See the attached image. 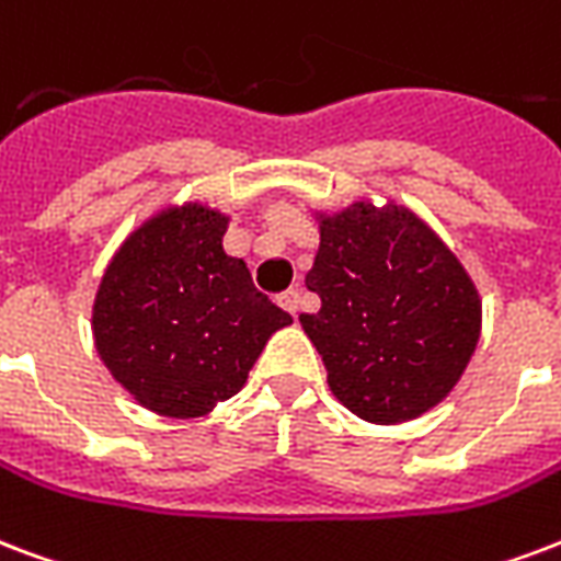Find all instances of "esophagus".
<instances>
[{
    "label": "esophagus",
    "instance_id": "esophagus-1",
    "mask_svg": "<svg viewBox=\"0 0 561 561\" xmlns=\"http://www.w3.org/2000/svg\"><path fill=\"white\" fill-rule=\"evenodd\" d=\"M279 306L285 311H290V314H297V309H299V290L297 288H288L285 290V294H279Z\"/></svg>",
    "mask_w": 561,
    "mask_h": 561
}]
</instances>
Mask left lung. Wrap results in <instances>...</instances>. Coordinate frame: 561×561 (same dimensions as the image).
Instances as JSON below:
<instances>
[{"label": "left lung", "instance_id": "8db88e82", "mask_svg": "<svg viewBox=\"0 0 561 561\" xmlns=\"http://www.w3.org/2000/svg\"><path fill=\"white\" fill-rule=\"evenodd\" d=\"M299 323L332 394L370 423L412 421L450 394L480 341V297L459 259L405 208L356 203L320 224Z\"/></svg>", "mask_w": 561, "mask_h": 561}]
</instances>
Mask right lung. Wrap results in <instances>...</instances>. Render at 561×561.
I'll use <instances>...</instances> for the list:
<instances>
[{"label": "right lung", "mask_w": 561, "mask_h": 561, "mask_svg": "<svg viewBox=\"0 0 561 561\" xmlns=\"http://www.w3.org/2000/svg\"><path fill=\"white\" fill-rule=\"evenodd\" d=\"M226 217L182 205L147 220L102 276L93 337L128 394L167 417H203L234 397L290 314L224 252Z\"/></svg>", "instance_id": "add662e5"}]
</instances>
